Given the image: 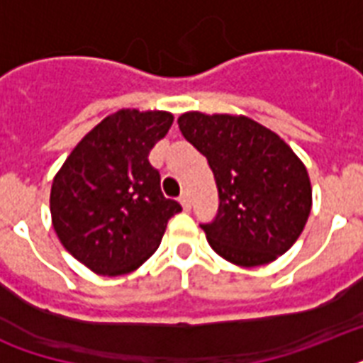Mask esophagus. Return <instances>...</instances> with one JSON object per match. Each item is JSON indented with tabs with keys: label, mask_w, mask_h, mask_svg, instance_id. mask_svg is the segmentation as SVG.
I'll list each match as a JSON object with an SVG mask.
<instances>
[{
	"label": "esophagus",
	"mask_w": 363,
	"mask_h": 363,
	"mask_svg": "<svg viewBox=\"0 0 363 363\" xmlns=\"http://www.w3.org/2000/svg\"><path fill=\"white\" fill-rule=\"evenodd\" d=\"M179 201H181L182 209H184V211H190V205H192V199H190V194H188V192L182 194L181 199H179Z\"/></svg>",
	"instance_id": "34e87169"
}]
</instances>
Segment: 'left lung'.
Masks as SVG:
<instances>
[{"instance_id":"obj_1","label":"left lung","mask_w":363,"mask_h":363,"mask_svg":"<svg viewBox=\"0 0 363 363\" xmlns=\"http://www.w3.org/2000/svg\"><path fill=\"white\" fill-rule=\"evenodd\" d=\"M177 122L207 158L218 188V215L201 224L211 248L241 267L286 252L313 205L309 173L298 154L248 116L188 111Z\"/></svg>"}]
</instances>
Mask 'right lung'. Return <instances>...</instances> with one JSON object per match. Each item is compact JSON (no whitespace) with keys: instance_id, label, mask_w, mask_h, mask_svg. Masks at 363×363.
Instances as JSON below:
<instances>
[{"instance_id":"obj_1","label":"right lung","mask_w":363,"mask_h":363,"mask_svg":"<svg viewBox=\"0 0 363 363\" xmlns=\"http://www.w3.org/2000/svg\"><path fill=\"white\" fill-rule=\"evenodd\" d=\"M173 124L167 111L121 109L94 125L54 175L52 228L90 271L125 275L141 267L181 205L164 198L148 154Z\"/></svg>"}]
</instances>
